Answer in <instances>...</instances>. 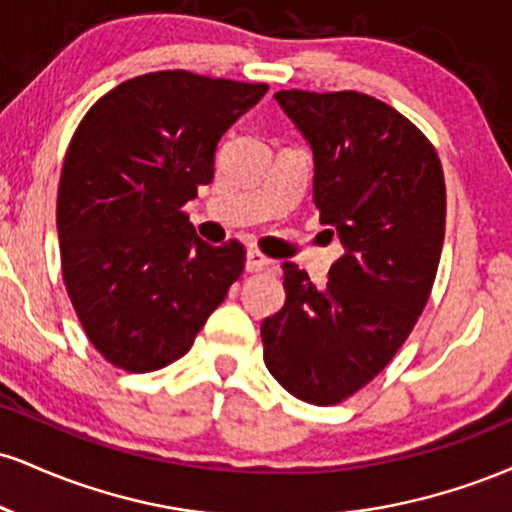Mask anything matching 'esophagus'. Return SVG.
I'll use <instances>...</instances> for the list:
<instances>
[{"label": "esophagus", "mask_w": 512, "mask_h": 512, "mask_svg": "<svg viewBox=\"0 0 512 512\" xmlns=\"http://www.w3.org/2000/svg\"><path fill=\"white\" fill-rule=\"evenodd\" d=\"M245 269L248 272H272V269H276V264L269 257H264L260 250H248V255H245Z\"/></svg>", "instance_id": "obj_1"}]
</instances>
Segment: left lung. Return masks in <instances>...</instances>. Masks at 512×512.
Wrapping results in <instances>:
<instances>
[{
  "label": "left lung",
  "mask_w": 512,
  "mask_h": 512,
  "mask_svg": "<svg viewBox=\"0 0 512 512\" xmlns=\"http://www.w3.org/2000/svg\"><path fill=\"white\" fill-rule=\"evenodd\" d=\"M313 149V202L344 255L317 289L284 262L286 303L264 317V363L303 402L327 407L383 370L414 330L445 238V180L431 142L358 91L274 93Z\"/></svg>",
  "instance_id": "left-lung-1"
}]
</instances>
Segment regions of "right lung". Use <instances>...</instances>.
<instances>
[{"instance_id": "obj_1", "label": "right lung", "mask_w": 512, "mask_h": 512, "mask_svg": "<svg viewBox=\"0 0 512 512\" xmlns=\"http://www.w3.org/2000/svg\"><path fill=\"white\" fill-rule=\"evenodd\" d=\"M267 88L144 74L105 93L74 132L57 192L64 286L113 366L178 361L243 274V245L204 243L182 207L214 180L221 137Z\"/></svg>"}]
</instances>
